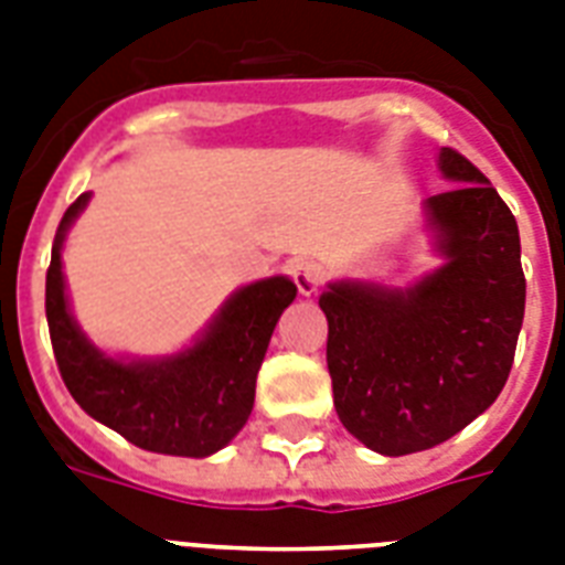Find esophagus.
I'll use <instances>...</instances> for the list:
<instances>
[{"instance_id": "1", "label": "esophagus", "mask_w": 565, "mask_h": 565, "mask_svg": "<svg viewBox=\"0 0 565 565\" xmlns=\"http://www.w3.org/2000/svg\"><path fill=\"white\" fill-rule=\"evenodd\" d=\"M290 278L296 281L301 296H310V292H317L319 284H322V269H319L313 260H292Z\"/></svg>"}]
</instances>
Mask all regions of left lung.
Here are the masks:
<instances>
[{
  "mask_svg": "<svg viewBox=\"0 0 565 565\" xmlns=\"http://www.w3.org/2000/svg\"><path fill=\"white\" fill-rule=\"evenodd\" d=\"M439 170L457 188L425 207L446 264L411 290L343 281L319 299L337 416L386 457L446 443L499 398L525 317L513 213L455 149Z\"/></svg>",
  "mask_w": 565,
  "mask_h": 565,
  "instance_id": "obj_1",
  "label": "left lung"
}]
</instances>
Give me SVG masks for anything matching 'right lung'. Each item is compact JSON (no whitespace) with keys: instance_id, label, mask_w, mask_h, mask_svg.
<instances>
[{"instance_id":"right-lung-1","label":"right lung","mask_w":565,"mask_h":565,"mask_svg":"<svg viewBox=\"0 0 565 565\" xmlns=\"http://www.w3.org/2000/svg\"><path fill=\"white\" fill-rule=\"evenodd\" d=\"M90 193H82L57 225L46 269V322L66 390L93 419L137 448L175 457H207L228 446L255 404L257 370L284 308L296 299L290 278H266L234 292L193 349L149 363L105 358L70 317L61 243Z\"/></svg>"}]
</instances>
